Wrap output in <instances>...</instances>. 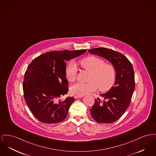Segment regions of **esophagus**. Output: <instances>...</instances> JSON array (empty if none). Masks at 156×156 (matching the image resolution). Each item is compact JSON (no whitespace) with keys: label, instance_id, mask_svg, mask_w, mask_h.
<instances>
[{"label":"esophagus","instance_id":"1","mask_svg":"<svg viewBox=\"0 0 156 156\" xmlns=\"http://www.w3.org/2000/svg\"><path fill=\"white\" fill-rule=\"evenodd\" d=\"M82 97H83V96H79V95H75L74 96V98H75V99L80 98H82Z\"/></svg>","mask_w":156,"mask_h":156}]
</instances>
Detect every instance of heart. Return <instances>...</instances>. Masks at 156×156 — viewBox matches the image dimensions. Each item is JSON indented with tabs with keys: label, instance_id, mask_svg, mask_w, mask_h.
Returning <instances> with one entry per match:
<instances>
[{
	"label": "heart",
	"instance_id": "b5f03b06",
	"mask_svg": "<svg viewBox=\"0 0 156 156\" xmlns=\"http://www.w3.org/2000/svg\"><path fill=\"white\" fill-rule=\"evenodd\" d=\"M83 69L91 73L89 83H77L71 87V91L75 95L83 96L92 92L95 91L98 88L100 91H108L115 82V73L114 66L105 64L101 58L95 56H88L78 62ZM78 70L76 65L71 62L66 68V75L68 80L74 82L77 78Z\"/></svg>",
	"mask_w": 156,
	"mask_h": 156
}]
</instances>
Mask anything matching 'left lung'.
I'll return each instance as SVG.
<instances>
[{"label":"left lung","mask_w":156,"mask_h":156,"mask_svg":"<svg viewBox=\"0 0 156 156\" xmlns=\"http://www.w3.org/2000/svg\"><path fill=\"white\" fill-rule=\"evenodd\" d=\"M92 54L107 59L115 68L116 76L114 85L102 98L95 99L90 112L92 117L99 123H112L119 119L127 109L135 89L134 72L126 56L119 52L105 48L90 49Z\"/></svg>","instance_id":"obj_1"}]
</instances>
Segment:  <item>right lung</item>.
<instances>
[{"mask_svg":"<svg viewBox=\"0 0 156 156\" xmlns=\"http://www.w3.org/2000/svg\"><path fill=\"white\" fill-rule=\"evenodd\" d=\"M87 51H52L39 55L29 65L24 75L23 90L29 108L40 122L52 124L62 122L75 99L60 98L68 91L66 62Z\"/></svg>","mask_w":156,"mask_h":156,"instance_id":"1","label":"right lung"}]
</instances>
